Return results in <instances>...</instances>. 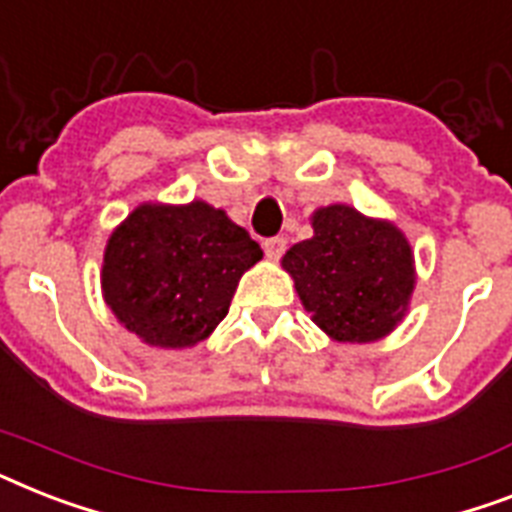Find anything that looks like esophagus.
<instances>
[{
	"label": "esophagus",
	"instance_id": "1",
	"mask_svg": "<svg viewBox=\"0 0 512 512\" xmlns=\"http://www.w3.org/2000/svg\"><path fill=\"white\" fill-rule=\"evenodd\" d=\"M263 249L268 260H281V255L286 252V239L284 236H273V239H268V242L263 244Z\"/></svg>",
	"mask_w": 512,
	"mask_h": 512
}]
</instances>
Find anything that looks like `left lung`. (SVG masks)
<instances>
[{"mask_svg":"<svg viewBox=\"0 0 512 512\" xmlns=\"http://www.w3.org/2000/svg\"><path fill=\"white\" fill-rule=\"evenodd\" d=\"M313 236L294 244L281 265L294 278L313 323L334 342H378L400 326L415 289V257L392 220L350 205L318 207Z\"/></svg>","mask_w":512,"mask_h":512,"instance_id":"obj_1","label":"left lung"}]
</instances>
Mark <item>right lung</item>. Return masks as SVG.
<instances>
[{
	"mask_svg": "<svg viewBox=\"0 0 512 512\" xmlns=\"http://www.w3.org/2000/svg\"><path fill=\"white\" fill-rule=\"evenodd\" d=\"M260 260V244L205 199L144 202L107 239L102 297L144 344L184 350L213 334Z\"/></svg>",
	"mask_w": 512,
	"mask_h": 512,
	"instance_id": "obj_1",
	"label": "right lung"
}]
</instances>
